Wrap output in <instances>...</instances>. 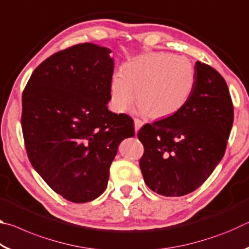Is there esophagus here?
Instances as JSON below:
<instances>
[{
	"label": "esophagus",
	"mask_w": 249,
	"mask_h": 249,
	"mask_svg": "<svg viewBox=\"0 0 249 249\" xmlns=\"http://www.w3.org/2000/svg\"><path fill=\"white\" fill-rule=\"evenodd\" d=\"M142 125H144V122H142V120H140V119H134V128H135V132L137 133Z\"/></svg>",
	"instance_id": "34e87169"
}]
</instances>
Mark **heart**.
<instances>
[{
  "mask_svg": "<svg viewBox=\"0 0 249 249\" xmlns=\"http://www.w3.org/2000/svg\"><path fill=\"white\" fill-rule=\"evenodd\" d=\"M196 71L187 58L172 53H150L115 73L111 88L112 107L119 113L128 111L135 93L142 112L153 119L174 114L190 98Z\"/></svg>",
  "mask_w": 249,
  "mask_h": 249,
  "instance_id": "b5f03b06",
  "label": "heart"
}]
</instances>
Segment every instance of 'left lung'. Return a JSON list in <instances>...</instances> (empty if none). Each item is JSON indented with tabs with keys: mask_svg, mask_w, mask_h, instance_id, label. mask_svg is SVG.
<instances>
[{
	"mask_svg": "<svg viewBox=\"0 0 249 249\" xmlns=\"http://www.w3.org/2000/svg\"><path fill=\"white\" fill-rule=\"evenodd\" d=\"M190 98L166 119L137 133L144 146L140 167L147 187L165 196L196 190L224 156L234 107L224 78L196 61Z\"/></svg>",
	"mask_w": 249,
	"mask_h": 249,
	"instance_id": "obj_1",
	"label": "left lung"
}]
</instances>
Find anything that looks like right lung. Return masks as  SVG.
<instances>
[{"label":"right lung","mask_w":249,"mask_h":249,"mask_svg":"<svg viewBox=\"0 0 249 249\" xmlns=\"http://www.w3.org/2000/svg\"><path fill=\"white\" fill-rule=\"evenodd\" d=\"M111 50L74 45L34 70L23 91L22 130L32 166L74 203L104 192L120 142L135 135L132 117L108 111Z\"/></svg>","instance_id":"obj_1"}]
</instances>
